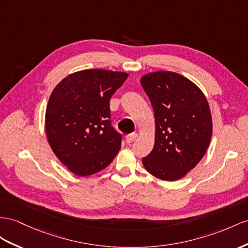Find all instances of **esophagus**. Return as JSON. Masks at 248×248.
I'll return each mask as SVG.
<instances>
[{
  "instance_id": "obj_1",
  "label": "esophagus",
  "mask_w": 248,
  "mask_h": 248,
  "mask_svg": "<svg viewBox=\"0 0 248 248\" xmlns=\"http://www.w3.org/2000/svg\"><path fill=\"white\" fill-rule=\"evenodd\" d=\"M137 137H138V135L135 134V133H134V134H131L129 136H126L125 137V142L126 143H131V142H133L134 140H136Z\"/></svg>"
}]
</instances>
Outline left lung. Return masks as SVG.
<instances>
[{"mask_svg": "<svg viewBox=\"0 0 248 248\" xmlns=\"http://www.w3.org/2000/svg\"><path fill=\"white\" fill-rule=\"evenodd\" d=\"M140 82L155 116L154 148L142 164L158 179L178 180L199 163L211 141L207 99L198 86L175 72H151Z\"/></svg>", "mask_w": 248, "mask_h": 248, "instance_id": "1", "label": "left lung"}]
</instances>
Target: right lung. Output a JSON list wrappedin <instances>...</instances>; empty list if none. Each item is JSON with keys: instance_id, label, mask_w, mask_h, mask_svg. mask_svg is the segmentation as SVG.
I'll return each mask as SVG.
<instances>
[{"instance_id": "obj_1", "label": "right lung", "mask_w": 248, "mask_h": 248, "mask_svg": "<svg viewBox=\"0 0 248 248\" xmlns=\"http://www.w3.org/2000/svg\"><path fill=\"white\" fill-rule=\"evenodd\" d=\"M128 73L90 69L69 74L50 95L45 115L48 142L75 175L90 176L109 166L122 147L110 122V98Z\"/></svg>"}]
</instances>
